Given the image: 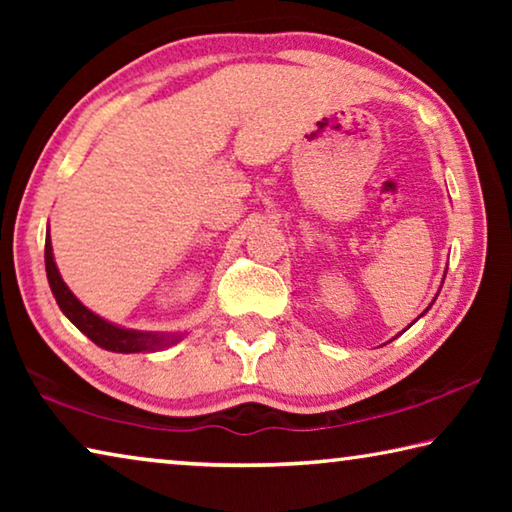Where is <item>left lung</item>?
<instances>
[{"mask_svg": "<svg viewBox=\"0 0 512 512\" xmlns=\"http://www.w3.org/2000/svg\"><path fill=\"white\" fill-rule=\"evenodd\" d=\"M445 273H447V271H445ZM443 282H445V277H443ZM440 287H443V284H440ZM433 300H436V298H433ZM433 300H431V305H433ZM431 305H429V307H427V309H424V311H422V314H420V316H424V314H427V311H429V309H431ZM420 316H418V318H420ZM418 318H415V320H418ZM415 320H413V323H415ZM413 323H411V325H413Z\"/></svg>", "mask_w": 512, "mask_h": 512, "instance_id": "8db88e82", "label": "left lung"}]
</instances>
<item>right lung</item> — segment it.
<instances>
[{
    "label": "right lung",
    "instance_id": "1",
    "mask_svg": "<svg viewBox=\"0 0 512 512\" xmlns=\"http://www.w3.org/2000/svg\"><path fill=\"white\" fill-rule=\"evenodd\" d=\"M45 268L51 293H54L60 311L72 320V325L79 327L92 343H97L103 350L119 354L158 352L164 348H171V345H176L187 336V332H142V329L115 325L110 323V320L101 318L99 314H94L92 309L85 307L83 302L69 291L63 277H60V271L54 262V248H51L49 230L45 239Z\"/></svg>",
    "mask_w": 512,
    "mask_h": 512
}]
</instances>
